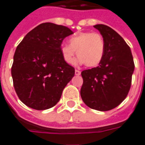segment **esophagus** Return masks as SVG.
Instances as JSON below:
<instances>
[{"label":"esophagus","instance_id":"obj_1","mask_svg":"<svg viewBox=\"0 0 145 145\" xmlns=\"http://www.w3.org/2000/svg\"><path fill=\"white\" fill-rule=\"evenodd\" d=\"M81 74V71H78V70H75V75H80Z\"/></svg>","mask_w":145,"mask_h":145}]
</instances>
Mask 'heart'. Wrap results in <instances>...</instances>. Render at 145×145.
Returning a JSON list of instances; mask_svg holds the SVG:
<instances>
[{"label":"heart","instance_id":"1","mask_svg":"<svg viewBox=\"0 0 145 145\" xmlns=\"http://www.w3.org/2000/svg\"><path fill=\"white\" fill-rule=\"evenodd\" d=\"M69 44L61 46L62 57L66 63L73 64L74 56L77 63L85 64L89 67H96L101 62L105 51V40L101 34L86 31L76 34L68 40Z\"/></svg>","mask_w":145,"mask_h":145}]
</instances>
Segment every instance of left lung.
Instances as JSON below:
<instances>
[{
  "label": "left lung",
  "instance_id": "obj_1",
  "mask_svg": "<svg viewBox=\"0 0 145 145\" xmlns=\"http://www.w3.org/2000/svg\"><path fill=\"white\" fill-rule=\"evenodd\" d=\"M105 40V51L99 65L81 72V96L89 108L106 111L116 108L127 97L135 70L129 46L115 31L96 24Z\"/></svg>",
  "mask_w": 145,
  "mask_h": 145
}]
</instances>
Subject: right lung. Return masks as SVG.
<instances>
[{
    "label": "right lung",
    "mask_w": 145,
    "mask_h": 145,
    "mask_svg": "<svg viewBox=\"0 0 145 145\" xmlns=\"http://www.w3.org/2000/svg\"><path fill=\"white\" fill-rule=\"evenodd\" d=\"M73 34L68 27L43 23L27 33L17 47L11 75L19 99L29 108L46 110L56 105L74 75L64 61L63 40Z\"/></svg>",
    "instance_id": "add662e5"
}]
</instances>
